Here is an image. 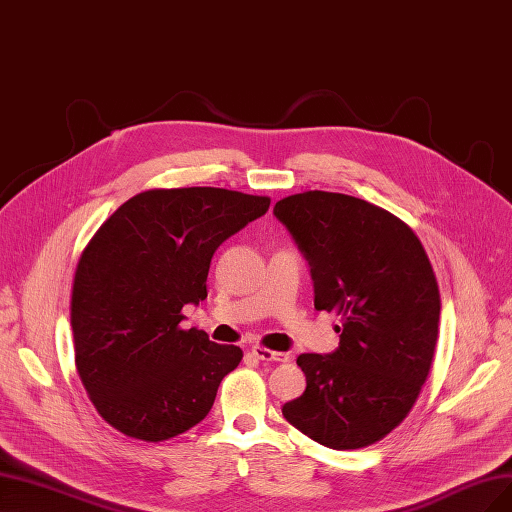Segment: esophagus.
<instances>
[{
  "instance_id": "obj_1",
  "label": "esophagus",
  "mask_w": 512,
  "mask_h": 512,
  "mask_svg": "<svg viewBox=\"0 0 512 512\" xmlns=\"http://www.w3.org/2000/svg\"><path fill=\"white\" fill-rule=\"evenodd\" d=\"M252 355L260 361H288V355H285V353L262 349V346H252Z\"/></svg>"
}]
</instances>
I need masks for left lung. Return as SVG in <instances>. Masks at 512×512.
<instances>
[{"label": "left lung", "mask_w": 512, "mask_h": 512, "mask_svg": "<svg viewBox=\"0 0 512 512\" xmlns=\"http://www.w3.org/2000/svg\"><path fill=\"white\" fill-rule=\"evenodd\" d=\"M273 214L309 262L315 309L342 319L338 349L296 359L304 393L283 418L332 449L386 437L414 407L439 334V285L420 239L363 199L306 191Z\"/></svg>", "instance_id": "obj_1"}]
</instances>
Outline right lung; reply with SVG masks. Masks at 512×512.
I'll use <instances>...</instances> for the list:
<instances>
[{"label":"right lung","mask_w":512,"mask_h":512,"mask_svg":"<svg viewBox=\"0 0 512 512\" xmlns=\"http://www.w3.org/2000/svg\"><path fill=\"white\" fill-rule=\"evenodd\" d=\"M269 206L214 187L153 189L119 206L86 245L71 296L75 363L119 433L166 441L212 410L243 353L197 327L180 330V311L208 298L218 245Z\"/></svg>","instance_id":"add662e5"}]
</instances>
